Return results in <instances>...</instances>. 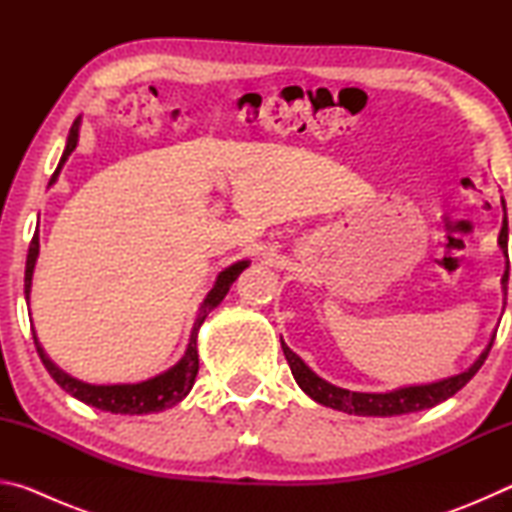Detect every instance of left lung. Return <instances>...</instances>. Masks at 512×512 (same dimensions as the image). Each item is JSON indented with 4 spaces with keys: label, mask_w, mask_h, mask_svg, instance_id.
Masks as SVG:
<instances>
[{
    "label": "left lung",
    "mask_w": 512,
    "mask_h": 512,
    "mask_svg": "<svg viewBox=\"0 0 512 512\" xmlns=\"http://www.w3.org/2000/svg\"><path fill=\"white\" fill-rule=\"evenodd\" d=\"M499 246H501V250H504V255L508 257V221H506V216H504V225H501V232H499ZM501 282H504V293H506L508 291V287H506L508 268H506L504 280ZM492 343H495V336H492L488 348L483 350V354L476 359L474 366L470 370L461 372V375L436 381V384H427V386L400 388V391H393V393L345 391V388L329 384V381L320 379L314 370H309V366H305V361H302L284 341H282V350H284V357H287V361H289L291 375L298 381V386L318 404L332 406V409H336V411L354 413V415H402V413L429 409V406L445 402L447 397H452L454 393L461 391L467 381H470L483 366V361H485V357H488Z\"/></svg>",
    "instance_id": "obj_1"
}]
</instances>
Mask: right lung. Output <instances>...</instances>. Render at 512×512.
<instances>
[{
	"instance_id": "obj_1",
	"label": "right lung",
	"mask_w": 512,
	"mask_h": 512,
	"mask_svg": "<svg viewBox=\"0 0 512 512\" xmlns=\"http://www.w3.org/2000/svg\"><path fill=\"white\" fill-rule=\"evenodd\" d=\"M76 142H79V119L74 121L72 131H69L67 149L63 153V158H60V164H58V169L54 171V176H51V183L56 180L60 167H63L65 160H67V155L76 149ZM38 250H40V239H38V232H36V235H33V239H31V244H29L27 271H24V293H27V300H29V291H31V277H33V266H36ZM246 266H248V262H237V264H232L230 268H225V271L219 277H216L214 289L207 293V298L201 305V311H198V318L194 323L192 339H189L185 357L180 359L171 370L162 372V375L153 377V379H146V381H142V384H115V386L85 384V381L69 377L67 372H63L58 366H54V363L49 361L45 350L40 348L36 332H33V327H31L33 343H36V350L40 354L42 363H45L49 375L54 377L56 384L63 388L65 393L76 397V400H81V402L90 404V406H97V409H101V411L124 413V415L158 413V411H164V409H171V406H176L180 400H183V397H187L189 391H192L194 379L198 375V350H196L198 327L203 325V320L207 318V314H210V311L225 298V293L230 291L232 282L237 280L239 273L244 271Z\"/></svg>"
}]
</instances>
